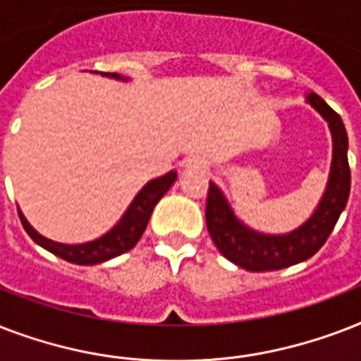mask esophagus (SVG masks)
<instances>
[{"instance_id":"esophagus-1","label":"esophagus","mask_w":361,"mask_h":361,"mask_svg":"<svg viewBox=\"0 0 361 361\" xmlns=\"http://www.w3.org/2000/svg\"><path fill=\"white\" fill-rule=\"evenodd\" d=\"M185 170L197 172V170H206V161L200 157H191L185 161Z\"/></svg>"}]
</instances>
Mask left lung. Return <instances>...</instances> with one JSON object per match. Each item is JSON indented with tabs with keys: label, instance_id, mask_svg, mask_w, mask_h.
<instances>
[{
	"label": "left lung",
	"instance_id": "obj_1",
	"mask_svg": "<svg viewBox=\"0 0 361 361\" xmlns=\"http://www.w3.org/2000/svg\"><path fill=\"white\" fill-rule=\"evenodd\" d=\"M307 101L324 116L334 136V161L330 180L319 208L294 232L285 236H268L247 228L234 217L231 206L209 181L206 198V225L221 255L249 271H274L303 262L319 251L330 238L339 215L350 195V166H348V138L343 120L317 93H309Z\"/></svg>",
	"mask_w": 361,
	"mask_h": 361
}]
</instances>
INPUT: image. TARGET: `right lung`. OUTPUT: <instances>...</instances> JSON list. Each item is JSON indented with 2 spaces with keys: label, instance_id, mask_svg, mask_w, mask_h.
Segmentation results:
<instances>
[{
  "label": "right lung",
  "instance_id": "1",
  "mask_svg": "<svg viewBox=\"0 0 361 361\" xmlns=\"http://www.w3.org/2000/svg\"><path fill=\"white\" fill-rule=\"evenodd\" d=\"M104 76H112V78H121L116 73H103ZM178 174L176 172H169V174L161 176L157 180H152L149 183L142 187V191L135 197V200L130 202L129 209L125 212V215L120 219V223L106 232L104 236L99 240L87 241V243H78V245H65V243H58V241L48 240V238L37 234L31 225L25 221V217L18 212V217L22 221L24 231L30 234V238L41 247H44L47 251H50L56 257L63 258L71 264H80V266H92V264L104 262L110 258L123 255V252L130 251L133 247L138 243L144 231H146L147 221L152 217V212L155 208V204L164 197V192L169 191L172 183L176 181Z\"/></svg>",
  "mask_w": 361,
  "mask_h": 361
}]
</instances>
